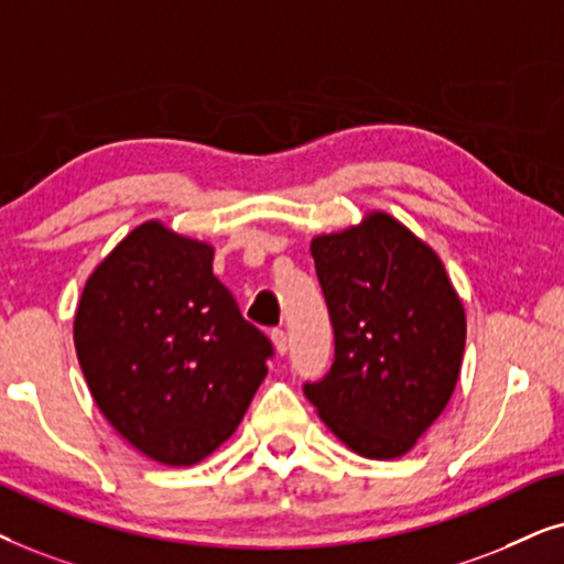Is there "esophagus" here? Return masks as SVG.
<instances>
[{"label":"esophagus","instance_id":"34e87169","mask_svg":"<svg viewBox=\"0 0 564 564\" xmlns=\"http://www.w3.org/2000/svg\"><path fill=\"white\" fill-rule=\"evenodd\" d=\"M270 340H273V348H275L278 356H286L289 337H286V333H283V329H273V333H270Z\"/></svg>","mask_w":564,"mask_h":564}]
</instances>
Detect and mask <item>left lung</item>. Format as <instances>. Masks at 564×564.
Wrapping results in <instances>:
<instances>
[{"mask_svg": "<svg viewBox=\"0 0 564 564\" xmlns=\"http://www.w3.org/2000/svg\"><path fill=\"white\" fill-rule=\"evenodd\" d=\"M335 364L304 394L366 459L404 456L452 400L467 314L431 245L387 212L312 239Z\"/></svg>", "mask_w": 564, "mask_h": 564, "instance_id": "left-lung-1", "label": "left lung"}]
</instances>
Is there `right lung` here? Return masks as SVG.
<instances>
[{
    "mask_svg": "<svg viewBox=\"0 0 564 564\" xmlns=\"http://www.w3.org/2000/svg\"><path fill=\"white\" fill-rule=\"evenodd\" d=\"M212 262L208 242L144 221L93 270L74 314L97 408L167 467L198 464L237 431L273 356Z\"/></svg>",
    "mask_w": 564,
    "mask_h": 564,
    "instance_id": "right-lung-1",
    "label": "right lung"
}]
</instances>
